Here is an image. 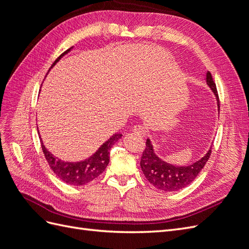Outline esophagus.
I'll return each instance as SVG.
<instances>
[{
  "label": "esophagus",
  "mask_w": 249,
  "mask_h": 249,
  "mask_svg": "<svg viewBox=\"0 0 249 249\" xmlns=\"http://www.w3.org/2000/svg\"><path fill=\"white\" fill-rule=\"evenodd\" d=\"M132 131H133L134 133L138 134V135H141L142 137L146 136V130H145L144 127H143L142 125H135V126L133 127V129H132Z\"/></svg>",
  "instance_id": "1"
}]
</instances>
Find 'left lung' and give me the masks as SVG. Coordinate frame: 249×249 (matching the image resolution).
<instances>
[{"label": "left lung", "instance_id": "8db88e82", "mask_svg": "<svg viewBox=\"0 0 249 249\" xmlns=\"http://www.w3.org/2000/svg\"><path fill=\"white\" fill-rule=\"evenodd\" d=\"M206 82L216 97L218 110H219V99H218L216 84L213 81L212 74L209 71H207L206 74ZM210 155L211 147L207 154L201 157L199 160L193 162L192 164L185 165V166H178V165L164 161L159 156H157L152 141L147 138L146 147L140 160V166L143 175L150 184H153L156 188L162 191L172 192L183 189V188L190 185L197 177L200 170L205 167Z\"/></svg>", "mask_w": 249, "mask_h": 249}]
</instances>
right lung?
Returning a JSON list of instances; mask_svg holds the SVG:
<instances>
[{
    "mask_svg": "<svg viewBox=\"0 0 249 249\" xmlns=\"http://www.w3.org/2000/svg\"><path fill=\"white\" fill-rule=\"evenodd\" d=\"M72 48L73 47L70 48L69 50L65 51L63 54L60 55L56 61L53 63L51 69H53L63 56L69 54L72 50ZM37 131H38V129H37ZM122 136V134L115 133L114 135H112L107 141H105L103 144L97 148L94 154L88 157L87 159L76 162L63 161L60 159V158L54 156L46 147V145L43 144L40 135L39 138L41 141V147L43 150L44 157H46L51 169L54 171L55 175L66 184L73 186H83L90 183L91 180L96 178L105 171V169H106L109 164L111 147L114 145V143L117 142V140H119Z\"/></svg>",
    "mask_w": 249,
    "mask_h": 249,
    "instance_id": "add662e5",
    "label": "right lung"
}]
</instances>
